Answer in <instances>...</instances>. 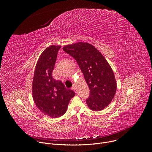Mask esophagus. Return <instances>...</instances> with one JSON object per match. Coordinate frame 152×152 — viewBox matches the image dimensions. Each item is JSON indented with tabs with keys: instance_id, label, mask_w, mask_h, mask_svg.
<instances>
[{
	"instance_id": "1",
	"label": "esophagus",
	"mask_w": 152,
	"mask_h": 152,
	"mask_svg": "<svg viewBox=\"0 0 152 152\" xmlns=\"http://www.w3.org/2000/svg\"><path fill=\"white\" fill-rule=\"evenodd\" d=\"M76 86H75V85H73V87H72V89H73L74 91H76Z\"/></svg>"
}]
</instances>
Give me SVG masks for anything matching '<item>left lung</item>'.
Masks as SVG:
<instances>
[{
  "mask_svg": "<svg viewBox=\"0 0 152 152\" xmlns=\"http://www.w3.org/2000/svg\"><path fill=\"white\" fill-rule=\"evenodd\" d=\"M63 50L77 61L90 89L86 99L88 107L101 111L113 99L116 81L113 71L103 55L91 44L79 42L67 45Z\"/></svg>",
  "mask_w": 152,
  "mask_h": 152,
  "instance_id": "8db88e82",
  "label": "left lung"
}]
</instances>
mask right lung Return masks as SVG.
<instances>
[{"label":"right lung","instance_id":"obj_1","mask_svg":"<svg viewBox=\"0 0 152 152\" xmlns=\"http://www.w3.org/2000/svg\"><path fill=\"white\" fill-rule=\"evenodd\" d=\"M60 45H50L43 51L37 60L33 81L32 93L36 107L44 115L52 118L66 113L75 93L67 89L61 81L52 76V71Z\"/></svg>","mask_w":152,"mask_h":152}]
</instances>
